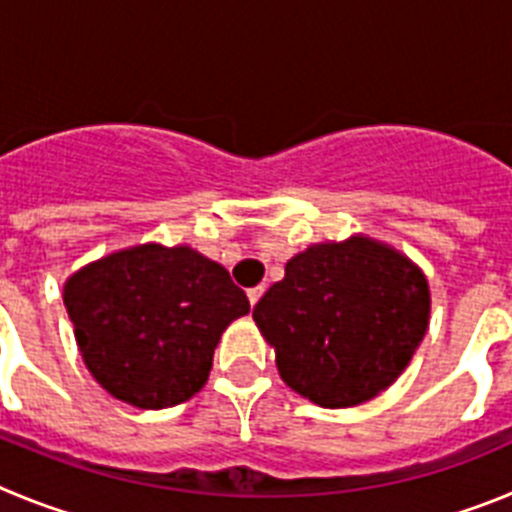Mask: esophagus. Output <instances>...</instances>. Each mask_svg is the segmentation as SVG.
<instances>
[{
  "mask_svg": "<svg viewBox=\"0 0 512 512\" xmlns=\"http://www.w3.org/2000/svg\"><path fill=\"white\" fill-rule=\"evenodd\" d=\"M265 293V285H257V288H250L247 290V301H250V306L255 308V303L260 301V296Z\"/></svg>",
  "mask_w": 512,
  "mask_h": 512,
  "instance_id": "1",
  "label": "esophagus"
}]
</instances>
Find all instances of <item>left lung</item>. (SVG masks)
<instances>
[{
  "instance_id": "left-lung-1",
  "label": "left lung",
  "mask_w": 512,
  "mask_h": 512,
  "mask_svg": "<svg viewBox=\"0 0 512 512\" xmlns=\"http://www.w3.org/2000/svg\"><path fill=\"white\" fill-rule=\"evenodd\" d=\"M252 319L290 390L321 408H352L403 375L426 336L431 290L411 257L352 234L290 257Z\"/></svg>"
}]
</instances>
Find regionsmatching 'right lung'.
Masks as SVG:
<instances>
[{
  "instance_id": "1",
  "label": "right lung",
  "mask_w": 512,
  "mask_h": 512,
  "mask_svg": "<svg viewBox=\"0 0 512 512\" xmlns=\"http://www.w3.org/2000/svg\"><path fill=\"white\" fill-rule=\"evenodd\" d=\"M78 352L112 398L160 411L209 380L214 349L250 313L245 290L188 245L124 247L63 283Z\"/></svg>"
}]
</instances>
